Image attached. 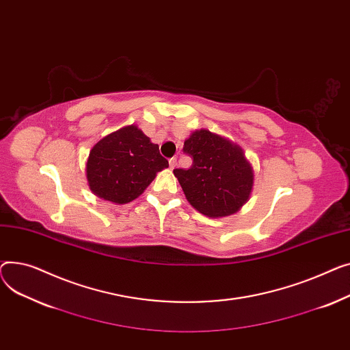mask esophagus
<instances>
[{"mask_svg":"<svg viewBox=\"0 0 350 350\" xmlns=\"http://www.w3.org/2000/svg\"><path fill=\"white\" fill-rule=\"evenodd\" d=\"M175 167H176V158H171V159H170V168L174 170Z\"/></svg>","mask_w":350,"mask_h":350,"instance_id":"1","label":"esophagus"}]
</instances>
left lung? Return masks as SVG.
<instances>
[{"instance_id":"obj_1","label":"left lung","mask_w":350,"mask_h":350,"mask_svg":"<svg viewBox=\"0 0 350 350\" xmlns=\"http://www.w3.org/2000/svg\"><path fill=\"white\" fill-rule=\"evenodd\" d=\"M192 157L189 170H174L192 206L204 216L223 217L236 213L247 202L254 174L237 144L209 130H198L183 144Z\"/></svg>"}]
</instances>
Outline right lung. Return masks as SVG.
Masks as SVG:
<instances>
[{
    "label": "right lung",
    "instance_id": "add662e5",
    "mask_svg": "<svg viewBox=\"0 0 350 350\" xmlns=\"http://www.w3.org/2000/svg\"><path fill=\"white\" fill-rule=\"evenodd\" d=\"M168 165L157 144L137 126H127L101 138L92 148L86 176L96 196L122 204L138 198Z\"/></svg>",
    "mask_w": 350,
    "mask_h": 350
}]
</instances>
